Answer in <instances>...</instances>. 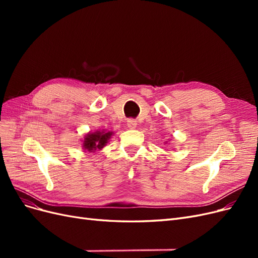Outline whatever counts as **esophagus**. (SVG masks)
Listing matches in <instances>:
<instances>
[{
	"mask_svg": "<svg viewBox=\"0 0 258 258\" xmlns=\"http://www.w3.org/2000/svg\"><path fill=\"white\" fill-rule=\"evenodd\" d=\"M127 126H128L129 128H131V129H135V128L137 127V120H135V119H129V120L127 121Z\"/></svg>",
	"mask_w": 258,
	"mask_h": 258,
	"instance_id": "esophagus-1",
	"label": "esophagus"
}]
</instances>
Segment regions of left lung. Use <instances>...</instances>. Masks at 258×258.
Instances as JSON below:
<instances>
[{
    "label": "left lung",
    "mask_w": 258,
    "mask_h": 258,
    "mask_svg": "<svg viewBox=\"0 0 258 258\" xmlns=\"http://www.w3.org/2000/svg\"><path fill=\"white\" fill-rule=\"evenodd\" d=\"M167 143H168V142H167V141H166V142H165V144H167Z\"/></svg>",
    "instance_id": "1"
}]
</instances>
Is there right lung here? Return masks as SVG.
<instances>
[{
  "label": "right lung",
  "instance_id": "add662e5",
  "mask_svg": "<svg viewBox=\"0 0 258 258\" xmlns=\"http://www.w3.org/2000/svg\"><path fill=\"white\" fill-rule=\"evenodd\" d=\"M113 135V131H106L104 129L96 130L93 132L89 131L82 140V148L85 152L87 151L89 153L101 151L108 143Z\"/></svg>",
  "mask_w": 258,
  "mask_h": 258
}]
</instances>
